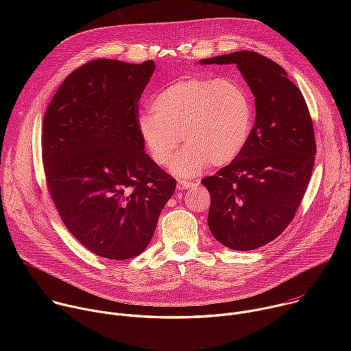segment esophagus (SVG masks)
<instances>
[{
    "instance_id": "1",
    "label": "esophagus",
    "mask_w": 351,
    "mask_h": 351,
    "mask_svg": "<svg viewBox=\"0 0 351 351\" xmlns=\"http://www.w3.org/2000/svg\"><path fill=\"white\" fill-rule=\"evenodd\" d=\"M195 186L194 182H190V180H184V179H180L178 182V189L179 190H189V189H193Z\"/></svg>"
}]
</instances>
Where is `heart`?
<instances>
[{"mask_svg":"<svg viewBox=\"0 0 351 351\" xmlns=\"http://www.w3.org/2000/svg\"><path fill=\"white\" fill-rule=\"evenodd\" d=\"M254 123L248 90L232 77L178 79L153 98V111L137 117L138 134L156 164L191 176L207 164L225 167L245 148Z\"/></svg>","mask_w":351,"mask_h":351,"instance_id":"heart-1","label":"heart"}]
</instances>
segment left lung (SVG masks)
I'll use <instances>...</instances> for the list:
<instances>
[{
	"instance_id": "8db88e82",
	"label": "left lung",
	"mask_w": 351,
	"mask_h": 351,
	"mask_svg": "<svg viewBox=\"0 0 351 351\" xmlns=\"http://www.w3.org/2000/svg\"><path fill=\"white\" fill-rule=\"evenodd\" d=\"M199 64L237 65L256 97V123L243 153L202 180L211 195L214 237L240 252L256 250L276 239L302 204L317 153L313 119L286 71L258 53L245 49Z\"/></svg>"
}]
</instances>
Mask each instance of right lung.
<instances>
[{"instance_id": "right-lung-1", "label": "right lung", "mask_w": 351, "mask_h": 351, "mask_svg": "<svg viewBox=\"0 0 351 351\" xmlns=\"http://www.w3.org/2000/svg\"><path fill=\"white\" fill-rule=\"evenodd\" d=\"M154 69L152 60H91L66 76L43 119V165L56 208L80 244L110 260L144 252L176 187L137 130L138 99Z\"/></svg>"}]
</instances>
